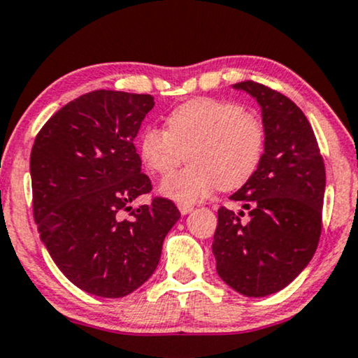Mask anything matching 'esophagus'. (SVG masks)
Returning <instances> with one entry per match:
<instances>
[{"instance_id":"esophagus-1","label":"esophagus","mask_w":358,"mask_h":358,"mask_svg":"<svg viewBox=\"0 0 358 358\" xmlns=\"http://www.w3.org/2000/svg\"><path fill=\"white\" fill-rule=\"evenodd\" d=\"M178 210H180V213H182V215H188V213L193 211V206L192 205H183V203H180Z\"/></svg>"}]
</instances>
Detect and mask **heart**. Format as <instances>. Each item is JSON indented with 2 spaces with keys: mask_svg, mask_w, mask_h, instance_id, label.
I'll return each instance as SVG.
<instances>
[{
  "mask_svg": "<svg viewBox=\"0 0 358 358\" xmlns=\"http://www.w3.org/2000/svg\"><path fill=\"white\" fill-rule=\"evenodd\" d=\"M148 170L170 173L188 158L192 165L160 183L164 196L194 205L221 187L234 189L250 182L264 152V127L241 106L218 99H194L176 107L166 129L150 125L138 140Z\"/></svg>",
  "mask_w": 358,
  "mask_h": 358,
  "instance_id": "obj_1",
  "label": "heart"
}]
</instances>
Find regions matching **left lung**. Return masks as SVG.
<instances>
[{"mask_svg": "<svg viewBox=\"0 0 358 358\" xmlns=\"http://www.w3.org/2000/svg\"><path fill=\"white\" fill-rule=\"evenodd\" d=\"M231 87L261 107L264 152L250 182L229 196L248 210V223L243 211L220 208L211 250L229 287L264 297L291 284L317 250L325 169L309 120L291 99L251 80Z\"/></svg>", "mask_w": 358, "mask_h": 358, "instance_id": "1", "label": "left lung"}]
</instances>
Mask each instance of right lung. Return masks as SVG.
<instances>
[{"label": "right lung", "instance_id": "obj_1", "mask_svg": "<svg viewBox=\"0 0 358 358\" xmlns=\"http://www.w3.org/2000/svg\"><path fill=\"white\" fill-rule=\"evenodd\" d=\"M153 106L147 94L94 90L57 110L31 150L41 241L61 273L94 296L115 299L142 286L180 220L165 198L130 206L152 189L134 140Z\"/></svg>", "mask_w": 358, "mask_h": 358}]
</instances>
